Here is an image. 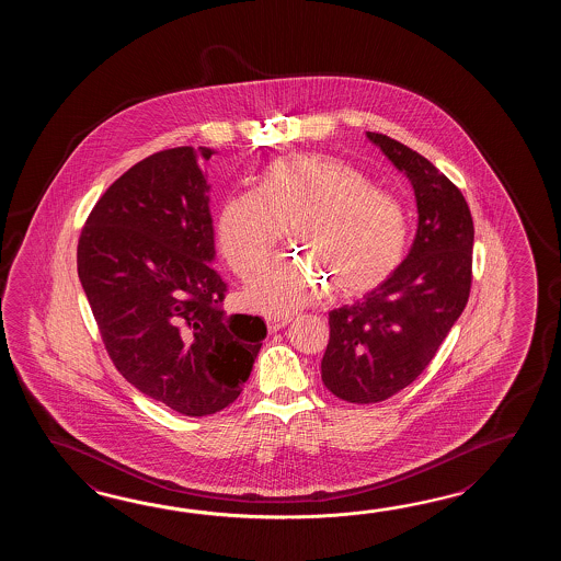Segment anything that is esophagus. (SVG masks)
<instances>
[{
    "mask_svg": "<svg viewBox=\"0 0 561 561\" xmlns=\"http://www.w3.org/2000/svg\"><path fill=\"white\" fill-rule=\"evenodd\" d=\"M264 321H266V327H268V333H276V331H280L283 327H286L290 319L288 317H266Z\"/></svg>",
    "mask_w": 561,
    "mask_h": 561,
    "instance_id": "obj_1",
    "label": "esophagus"
}]
</instances>
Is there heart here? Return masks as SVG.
Masks as SVG:
<instances>
[{
  "mask_svg": "<svg viewBox=\"0 0 561 561\" xmlns=\"http://www.w3.org/2000/svg\"><path fill=\"white\" fill-rule=\"evenodd\" d=\"M293 227V239L324 274L280 256L252 280V309L285 314L321 298L333 283L343 295L382 285L405 256L411 222L405 204L336 156L300 154L266 164L256 188L230 194L218 215V242L228 266L254 275Z\"/></svg>",
  "mask_w": 561,
  "mask_h": 561,
  "instance_id": "obj_1",
  "label": "heart"
}]
</instances>
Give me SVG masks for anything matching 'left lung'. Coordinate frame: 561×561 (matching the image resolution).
I'll return each instance as SVG.
<instances>
[{"label":"left lung","mask_w":561,"mask_h":561,"mask_svg":"<svg viewBox=\"0 0 561 561\" xmlns=\"http://www.w3.org/2000/svg\"><path fill=\"white\" fill-rule=\"evenodd\" d=\"M367 138L411 180L419 225L393 275L363 300L329 312L322 382L358 405L393 397L427 369L466 309L476 234L463 194L425 156L385 134Z\"/></svg>","instance_id":"1"}]
</instances>
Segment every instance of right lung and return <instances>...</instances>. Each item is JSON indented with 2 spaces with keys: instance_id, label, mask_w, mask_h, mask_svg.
<instances>
[{
  "instance_id": "1",
  "label": "right lung",
  "mask_w": 561,
  "mask_h": 561,
  "mask_svg": "<svg viewBox=\"0 0 561 561\" xmlns=\"http://www.w3.org/2000/svg\"><path fill=\"white\" fill-rule=\"evenodd\" d=\"M213 154L180 146L144 158L102 194L78 240V276L114 367L186 417L237 401L266 336L263 319L222 310L201 170Z\"/></svg>"
}]
</instances>
